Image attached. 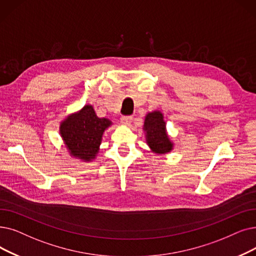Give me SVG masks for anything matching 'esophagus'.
<instances>
[{
    "label": "esophagus",
    "instance_id": "34e87169",
    "mask_svg": "<svg viewBox=\"0 0 256 256\" xmlns=\"http://www.w3.org/2000/svg\"><path fill=\"white\" fill-rule=\"evenodd\" d=\"M132 120V116H130V115H128V116H122L121 117V122L124 126H130Z\"/></svg>",
    "mask_w": 256,
    "mask_h": 256
}]
</instances>
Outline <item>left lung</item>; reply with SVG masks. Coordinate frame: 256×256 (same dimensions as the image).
I'll return each mask as SVG.
<instances>
[{
    "mask_svg": "<svg viewBox=\"0 0 256 256\" xmlns=\"http://www.w3.org/2000/svg\"><path fill=\"white\" fill-rule=\"evenodd\" d=\"M144 130L146 132V142L152 152L166 154L172 150L174 144L166 134L165 121L161 112H152L146 115Z\"/></svg>",
    "mask_w": 256,
    "mask_h": 256,
    "instance_id": "obj_1",
    "label": "left lung"
}]
</instances>
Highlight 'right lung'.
<instances>
[{
	"instance_id": "right-lung-1",
	"label": "right lung",
	"mask_w": 256,
	"mask_h": 256,
	"mask_svg": "<svg viewBox=\"0 0 256 256\" xmlns=\"http://www.w3.org/2000/svg\"><path fill=\"white\" fill-rule=\"evenodd\" d=\"M112 122L98 118L92 106H84L60 124V135L70 154L75 158L90 161L95 158L106 128Z\"/></svg>"
}]
</instances>
